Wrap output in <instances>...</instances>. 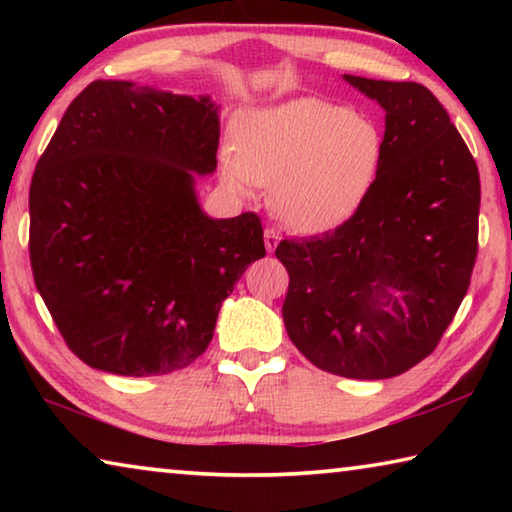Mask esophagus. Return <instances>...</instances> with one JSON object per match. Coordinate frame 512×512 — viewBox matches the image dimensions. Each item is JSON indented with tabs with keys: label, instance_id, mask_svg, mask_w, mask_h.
<instances>
[{
	"label": "esophagus",
	"instance_id": "1",
	"mask_svg": "<svg viewBox=\"0 0 512 512\" xmlns=\"http://www.w3.org/2000/svg\"><path fill=\"white\" fill-rule=\"evenodd\" d=\"M277 244H280V235H277L273 228H266L264 230V246H266L268 253H273V250L277 248Z\"/></svg>",
	"mask_w": 512,
	"mask_h": 512
}]
</instances>
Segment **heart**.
<instances>
[{"instance_id": "1", "label": "heart", "mask_w": 512, "mask_h": 512, "mask_svg": "<svg viewBox=\"0 0 512 512\" xmlns=\"http://www.w3.org/2000/svg\"><path fill=\"white\" fill-rule=\"evenodd\" d=\"M384 137L370 119L318 97L248 108L221 153V183L250 198L273 185L275 214L298 232L332 230L375 185Z\"/></svg>"}]
</instances>
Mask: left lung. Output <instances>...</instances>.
<instances>
[{
	"label": "left lung",
	"mask_w": 512,
	"mask_h": 512,
	"mask_svg": "<svg viewBox=\"0 0 512 512\" xmlns=\"http://www.w3.org/2000/svg\"><path fill=\"white\" fill-rule=\"evenodd\" d=\"M343 79L386 112L381 167L339 228L280 241L275 255L289 271L282 318L316 368L388 379L429 357L470 287L479 169L424 85Z\"/></svg>",
	"instance_id": "left-lung-1"
}]
</instances>
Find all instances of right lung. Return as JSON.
Here are the masks:
<instances>
[{
    "label": "right lung",
    "mask_w": 512,
    "mask_h": 512,
    "mask_svg": "<svg viewBox=\"0 0 512 512\" xmlns=\"http://www.w3.org/2000/svg\"><path fill=\"white\" fill-rule=\"evenodd\" d=\"M219 106L133 81H94L36 164L29 253L76 357L151 377L201 357L223 300L266 255L253 212L212 219L196 178L216 169Z\"/></svg>",
    "instance_id": "add662e5"
}]
</instances>
